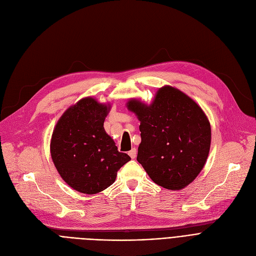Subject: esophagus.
I'll use <instances>...</instances> for the list:
<instances>
[{
	"mask_svg": "<svg viewBox=\"0 0 256 256\" xmlns=\"http://www.w3.org/2000/svg\"><path fill=\"white\" fill-rule=\"evenodd\" d=\"M136 154H137V150L136 148H132L128 152V156L132 158H136Z\"/></svg>",
	"mask_w": 256,
	"mask_h": 256,
	"instance_id": "1",
	"label": "esophagus"
}]
</instances>
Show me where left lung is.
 <instances>
[{"instance_id":"1","label":"left lung","mask_w":256,"mask_h":256,"mask_svg":"<svg viewBox=\"0 0 256 256\" xmlns=\"http://www.w3.org/2000/svg\"><path fill=\"white\" fill-rule=\"evenodd\" d=\"M130 111L140 121L137 160L150 178L168 190L190 184L208 156L212 130L204 110L172 86L160 88L150 104L132 98Z\"/></svg>"}]
</instances>
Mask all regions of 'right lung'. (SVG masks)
Returning a JSON list of instances; mask_svg holds the SVG:
<instances>
[{
  "mask_svg": "<svg viewBox=\"0 0 256 256\" xmlns=\"http://www.w3.org/2000/svg\"><path fill=\"white\" fill-rule=\"evenodd\" d=\"M110 104L91 96L70 106L58 120L50 139V156L62 180L74 190L96 194L116 180L130 158L117 150L104 128Z\"/></svg>",
  "mask_w": 256,
  "mask_h": 256,
  "instance_id": "add662e5",
  "label": "right lung"
}]
</instances>
